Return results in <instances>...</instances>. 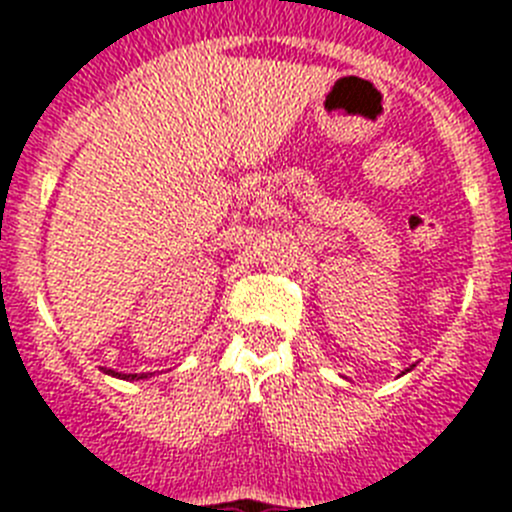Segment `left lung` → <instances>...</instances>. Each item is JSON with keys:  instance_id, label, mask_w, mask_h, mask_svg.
I'll use <instances>...</instances> for the list:
<instances>
[{"instance_id": "obj_1", "label": "left lung", "mask_w": 512, "mask_h": 512, "mask_svg": "<svg viewBox=\"0 0 512 512\" xmlns=\"http://www.w3.org/2000/svg\"><path fill=\"white\" fill-rule=\"evenodd\" d=\"M408 372H410V369H408Z\"/></svg>"}]
</instances>
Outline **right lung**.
Returning <instances> with one entry per match:
<instances>
[{"label": "right lung", "mask_w": 512, "mask_h": 512, "mask_svg": "<svg viewBox=\"0 0 512 512\" xmlns=\"http://www.w3.org/2000/svg\"><path fill=\"white\" fill-rule=\"evenodd\" d=\"M110 374H112V377H122V379H143V377H146V374H140V377H138V374H117V372H112V369H110Z\"/></svg>", "instance_id": "1"}]
</instances>
